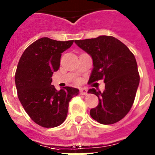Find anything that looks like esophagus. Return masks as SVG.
<instances>
[{"label":"esophagus","instance_id":"obj_1","mask_svg":"<svg viewBox=\"0 0 155 155\" xmlns=\"http://www.w3.org/2000/svg\"><path fill=\"white\" fill-rule=\"evenodd\" d=\"M80 94L81 95H87V91H86L85 89H84V88H82V89L80 90Z\"/></svg>","mask_w":155,"mask_h":155}]
</instances>
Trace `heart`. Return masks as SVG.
I'll list each match as a JSON object with an SVG mask.
<instances>
[{
	"label": "heart",
	"mask_w": 155,
	"mask_h": 155,
	"mask_svg": "<svg viewBox=\"0 0 155 155\" xmlns=\"http://www.w3.org/2000/svg\"><path fill=\"white\" fill-rule=\"evenodd\" d=\"M76 82H77V83H79V81H78V80L76 81Z\"/></svg>",
	"instance_id": "heart-1"
}]
</instances>
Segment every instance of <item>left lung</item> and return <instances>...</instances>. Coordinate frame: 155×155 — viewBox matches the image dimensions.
<instances>
[{"mask_svg":"<svg viewBox=\"0 0 155 155\" xmlns=\"http://www.w3.org/2000/svg\"><path fill=\"white\" fill-rule=\"evenodd\" d=\"M74 42L92 57L94 68L88 82L103 79L105 84L103 92L94 88L87 91L98 98V105L90 115L100 124H116L130 112L136 96L140 75L135 57L113 36L100 35Z\"/></svg>","mask_w":155,"mask_h":155,"instance_id":"left-lung-1","label":"left lung"}]
</instances>
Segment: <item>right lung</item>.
<instances>
[{
    "label": "right lung",
    "mask_w": 155,
    "mask_h": 155,
    "mask_svg": "<svg viewBox=\"0 0 155 155\" xmlns=\"http://www.w3.org/2000/svg\"><path fill=\"white\" fill-rule=\"evenodd\" d=\"M73 42L41 38L25 49L18 64L15 81L18 99L32 121L42 127L62 124L70 101L79 93L72 87L57 91L51 84L53 72L60 68L61 53Z\"/></svg>",
    "instance_id": "1"
}]
</instances>
